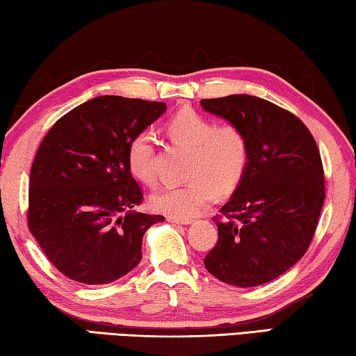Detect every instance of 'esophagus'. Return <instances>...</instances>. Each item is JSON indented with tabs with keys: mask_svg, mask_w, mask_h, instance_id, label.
<instances>
[{
	"mask_svg": "<svg viewBox=\"0 0 356 356\" xmlns=\"http://www.w3.org/2000/svg\"><path fill=\"white\" fill-rule=\"evenodd\" d=\"M168 221L174 222V225H191V220H188V218H177V216H168Z\"/></svg>",
	"mask_w": 356,
	"mask_h": 356,
	"instance_id": "1",
	"label": "esophagus"
}]
</instances>
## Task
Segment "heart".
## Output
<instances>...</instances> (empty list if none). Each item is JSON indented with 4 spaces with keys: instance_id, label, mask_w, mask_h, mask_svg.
<instances>
[{
    "instance_id": "obj_1",
    "label": "heart",
    "mask_w": 356,
    "mask_h": 356,
    "mask_svg": "<svg viewBox=\"0 0 356 356\" xmlns=\"http://www.w3.org/2000/svg\"><path fill=\"white\" fill-rule=\"evenodd\" d=\"M166 136L188 150L184 185L165 186L152 195V207L161 213L190 218L201 212L220 195L231 193L242 182L250 165V141L245 131L234 124L216 125L202 114L184 110L168 120ZM130 172L143 184L155 182L154 136L140 131L127 149Z\"/></svg>"
}]
</instances>
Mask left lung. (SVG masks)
Wrapping results in <instances>:
<instances>
[{"label": "left lung", "instance_id": "8db88e82", "mask_svg": "<svg viewBox=\"0 0 356 356\" xmlns=\"http://www.w3.org/2000/svg\"><path fill=\"white\" fill-rule=\"evenodd\" d=\"M201 105L250 141L248 170L222 218H213L218 242L204 265L226 284H265L293 267L314 237L325 200L321 152L308 127L268 100L232 94Z\"/></svg>", "mask_w": 356, "mask_h": 356}]
</instances>
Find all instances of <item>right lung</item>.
Listing matches in <instances>:
<instances>
[{
  "label": "right lung",
  "instance_id": "1",
  "mask_svg": "<svg viewBox=\"0 0 356 356\" xmlns=\"http://www.w3.org/2000/svg\"><path fill=\"white\" fill-rule=\"evenodd\" d=\"M166 111L163 102L102 95L56 120L29 174L28 227L55 267L83 284H108L141 262L143 236L163 215L135 212L130 141Z\"/></svg>",
  "mask_w": 356,
  "mask_h": 356
}]
</instances>
